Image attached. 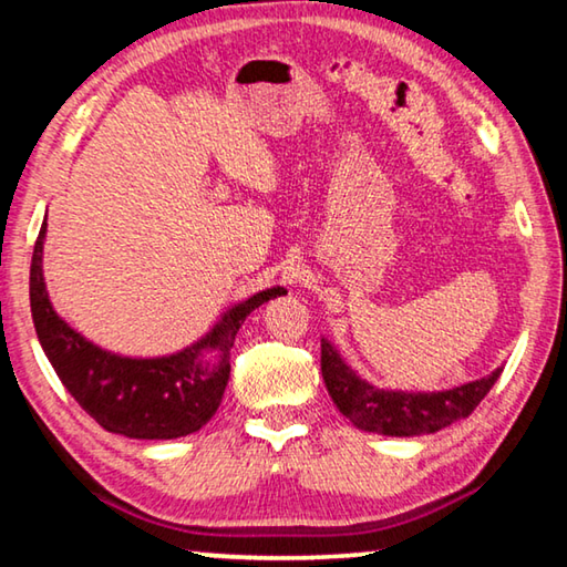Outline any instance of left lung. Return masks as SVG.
Segmentation results:
<instances>
[{"instance_id":"obj_1","label":"left lung","mask_w":567,"mask_h":567,"mask_svg":"<svg viewBox=\"0 0 567 567\" xmlns=\"http://www.w3.org/2000/svg\"><path fill=\"white\" fill-rule=\"evenodd\" d=\"M322 378L334 405L354 427L368 433L412 437L437 433L455 420L467 417L491 392L503 368L483 380L440 392L378 390L344 364L340 352L322 338Z\"/></svg>"}]
</instances>
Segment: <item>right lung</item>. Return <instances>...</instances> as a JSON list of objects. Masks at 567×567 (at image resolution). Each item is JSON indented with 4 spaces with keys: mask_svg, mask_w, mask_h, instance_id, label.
<instances>
[{
    "mask_svg": "<svg viewBox=\"0 0 567 567\" xmlns=\"http://www.w3.org/2000/svg\"><path fill=\"white\" fill-rule=\"evenodd\" d=\"M47 217L34 243L30 305L37 338L56 378L104 430L134 440H175L197 433L215 415L229 380V348L239 324L282 287H270L219 318L203 340L165 358H122L82 338L54 312L42 275Z\"/></svg>",
    "mask_w": 567,
    "mask_h": 567,
    "instance_id": "obj_1",
    "label": "right lung"
}]
</instances>
